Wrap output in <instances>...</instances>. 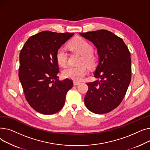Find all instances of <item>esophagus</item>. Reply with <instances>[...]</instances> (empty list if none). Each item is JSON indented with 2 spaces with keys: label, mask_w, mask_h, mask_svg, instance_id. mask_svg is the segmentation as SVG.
<instances>
[{
  "label": "esophagus",
  "mask_w": 150,
  "mask_h": 150,
  "mask_svg": "<svg viewBox=\"0 0 150 150\" xmlns=\"http://www.w3.org/2000/svg\"><path fill=\"white\" fill-rule=\"evenodd\" d=\"M81 84V83H80V82H78V81H74V86H76V85H78V84Z\"/></svg>",
  "instance_id": "esophagus-1"
}]
</instances>
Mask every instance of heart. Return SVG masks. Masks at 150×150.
Listing matches in <instances>:
<instances>
[{"label": "heart", "instance_id": "b5f03b06", "mask_svg": "<svg viewBox=\"0 0 150 150\" xmlns=\"http://www.w3.org/2000/svg\"><path fill=\"white\" fill-rule=\"evenodd\" d=\"M70 49L77 52L81 54L80 64H85L88 66L93 64L94 56L92 54L93 47L85 39L82 38H75L69 44ZM57 60L61 67H65L67 63V53L65 47H61L57 52ZM88 70L85 66L77 67L70 66L64 69L62 72L63 76L74 81H81L87 74Z\"/></svg>", "mask_w": 150, "mask_h": 150}]
</instances>
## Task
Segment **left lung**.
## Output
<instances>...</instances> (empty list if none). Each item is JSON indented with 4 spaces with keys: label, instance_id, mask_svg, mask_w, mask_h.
I'll return each instance as SVG.
<instances>
[{
    "label": "left lung",
    "instance_id": "left-lung-1",
    "mask_svg": "<svg viewBox=\"0 0 150 150\" xmlns=\"http://www.w3.org/2000/svg\"><path fill=\"white\" fill-rule=\"evenodd\" d=\"M80 35L95 45L99 57L93 74L99 80L87 83L85 105L93 113H108L120 104L131 82L130 52L123 39L109 31Z\"/></svg>",
    "mask_w": 150,
    "mask_h": 150
}]
</instances>
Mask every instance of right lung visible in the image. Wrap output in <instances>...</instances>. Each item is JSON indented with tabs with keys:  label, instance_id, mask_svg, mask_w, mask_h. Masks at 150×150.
<instances>
[{
	"label": "right lung",
	"instance_id": "add662e5",
	"mask_svg": "<svg viewBox=\"0 0 150 150\" xmlns=\"http://www.w3.org/2000/svg\"><path fill=\"white\" fill-rule=\"evenodd\" d=\"M74 35L44 31L30 37L20 52L19 80L28 104L39 113L59 111L72 88V80H59L57 52Z\"/></svg>",
	"mask_w": 150,
	"mask_h": 150
}]
</instances>
